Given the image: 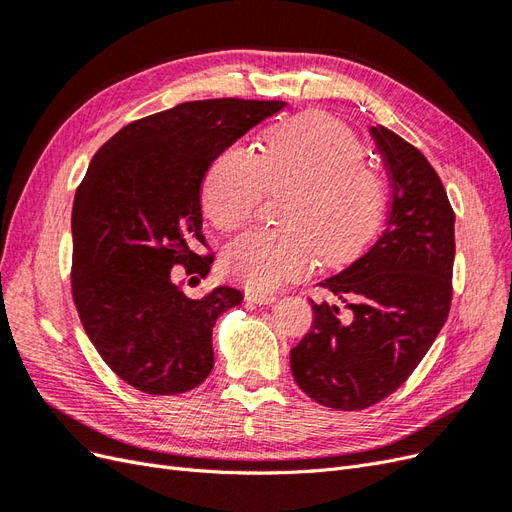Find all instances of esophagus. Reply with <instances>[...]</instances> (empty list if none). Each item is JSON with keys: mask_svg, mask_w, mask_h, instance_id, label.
Segmentation results:
<instances>
[{"mask_svg": "<svg viewBox=\"0 0 512 512\" xmlns=\"http://www.w3.org/2000/svg\"><path fill=\"white\" fill-rule=\"evenodd\" d=\"M245 299L258 303V305H269L273 303L277 297L273 292H260V290H245Z\"/></svg>", "mask_w": 512, "mask_h": 512, "instance_id": "1", "label": "esophagus"}]
</instances>
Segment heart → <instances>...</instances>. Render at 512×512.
<instances>
[{
  "instance_id": "1",
  "label": "heart",
  "mask_w": 512,
  "mask_h": 512,
  "mask_svg": "<svg viewBox=\"0 0 512 512\" xmlns=\"http://www.w3.org/2000/svg\"><path fill=\"white\" fill-rule=\"evenodd\" d=\"M356 134L337 119L305 113L277 123L258 153L224 149L203 183V209L220 230H237L267 192L292 190L282 222L232 241L224 267L235 280L269 290L301 280L320 256L339 265L359 254L380 226L386 190Z\"/></svg>"
}]
</instances>
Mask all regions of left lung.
Listing matches in <instances>:
<instances>
[{
	"mask_svg": "<svg viewBox=\"0 0 512 512\" xmlns=\"http://www.w3.org/2000/svg\"><path fill=\"white\" fill-rule=\"evenodd\" d=\"M371 136L393 203L371 250L320 286L346 303H314L312 329L290 350L299 389L333 410H365L395 393L436 342L453 301L455 211L414 145L384 126Z\"/></svg>",
	"mask_w": 512,
	"mask_h": 512,
	"instance_id": "obj_1",
	"label": "left lung"
}]
</instances>
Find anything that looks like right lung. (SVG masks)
Wrapping results in <instances>:
<instances>
[{"mask_svg":"<svg viewBox=\"0 0 512 512\" xmlns=\"http://www.w3.org/2000/svg\"><path fill=\"white\" fill-rule=\"evenodd\" d=\"M280 100L183 102L136 119L98 149L72 207V299L104 363L134 389L179 395L213 369V324L241 303L220 286L190 299L173 267L205 277L200 185L220 153Z\"/></svg>","mask_w":512,"mask_h":512,"instance_id":"add662e5","label":"right lung"}]
</instances>
